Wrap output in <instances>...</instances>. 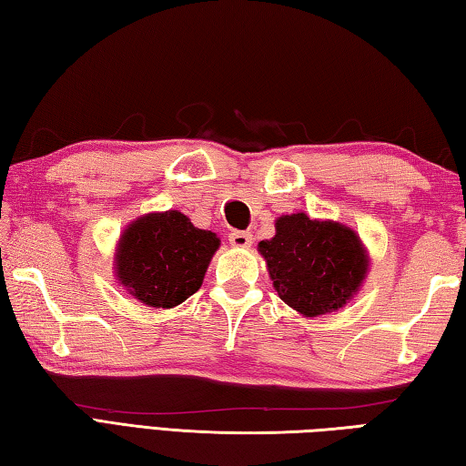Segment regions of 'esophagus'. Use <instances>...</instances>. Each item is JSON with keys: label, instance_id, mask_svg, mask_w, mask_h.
Segmentation results:
<instances>
[{"label": "esophagus", "instance_id": "34e87169", "mask_svg": "<svg viewBox=\"0 0 466 466\" xmlns=\"http://www.w3.org/2000/svg\"><path fill=\"white\" fill-rule=\"evenodd\" d=\"M229 243L233 245V248H251V243H253V237L249 235V233H245V231H233L231 235H229Z\"/></svg>", "mask_w": 466, "mask_h": 466}]
</instances>
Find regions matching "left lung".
<instances>
[{
    "label": "left lung",
    "instance_id": "left-lung-1",
    "mask_svg": "<svg viewBox=\"0 0 466 466\" xmlns=\"http://www.w3.org/2000/svg\"><path fill=\"white\" fill-rule=\"evenodd\" d=\"M278 296L304 316L342 309L361 286L367 256L349 227L312 221L304 213L279 217L276 237L259 241Z\"/></svg>",
    "mask_w": 466,
    "mask_h": 466
}]
</instances>
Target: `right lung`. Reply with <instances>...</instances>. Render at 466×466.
I'll list each match as a JSON object with an SVG mask.
<instances>
[{"label": "right lung", "mask_w": 466, "mask_h": 466, "mask_svg": "<svg viewBox=\"0 0 466 466\" xmlns=\"http://www.w3.org/2000/svg\"><path fill=\"white\" fill-rule=\"evenodd\" d=\"M218 237L197 229L178 210L146 215L119 241L117 278L129 294L154 309H172L203 284Z\"/></svg>", "instance_id": "obj_1"}]
</instances>
